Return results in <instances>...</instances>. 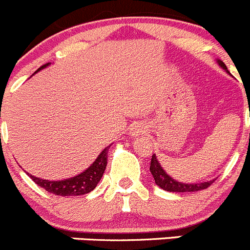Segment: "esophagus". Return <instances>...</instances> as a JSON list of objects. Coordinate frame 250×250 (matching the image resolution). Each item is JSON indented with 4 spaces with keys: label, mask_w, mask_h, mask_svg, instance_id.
Listing matches in <instances>:
<instances>
[{
    "label": "esophagus",
    "mask_w": 250,
    "mask_h": 250,
    "mask_svg": "<svg viewBox=\"0 0 250 250\" xmlns=\"http://www.w3.org/2000/svg\"><path fill=\"white\" fill-rule=\"evenodd\" d=\"M128 132H129V134L132 137L139 136L141 133L144 132V125H142V123H138V122L133 123V125L129 127V130H128Z\"/></svg>",
    "instance_id": "34e87169"
}]
</instances>
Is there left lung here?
<instances>
[{"mask_svg": "<svg viewBox=\"0 0 250 250\" xmlns=\"http://www.w3.org/2000/svg\"><path fill=\"white\" fill-rule=\"evenodd\" d=\"M217 62H218V65H220L223 70H226V71L229 74V71H228L225 62H221V60H217ZM149 170H150L151 175H153L155 184H157L160 188H163V190L165 191H170V192H195V191L205 190V188H208L211 184H213L214 181V180H209L207 181V183H196V184L179 183V181L174 180L169 174H167V171L163 169L160 163L158 162L155 154H154L153 158H151L150 167H149Z\"/></svg>", "mask_w": 250, "mask_h": 250, "instance_id": "left-lung-1", "label": "left lung"}]
</instances>
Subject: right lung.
Returning a JSON list of instances; mask_svg holds the SVG:
<instances>
[{
	"label": "right lung",
	"instance_id": "add662e5",
	"mask_svg": "<svg viewBox=\"0 0 250 250\" xmlns=\"http://www.w3.org/2000/svg\"><path fill=\"white\" fill-rule=\"evenodd\" d=\"M49 65L45 64L43 66L39 67L37 71L44 69ZM36 71V72H37ZM108 146L107 148H104V150L100 153V155L97 157V159L85 170L81 174L76 175L74 178L65 179V180H59V181H50V180H44V179H39L33 176V175H29V178L39 185L41 188H43L44 190H46L48 192L54 193L58 196H79V195H85V193L91 192L93 188H96L99 181L101 180L102 175H104V169L107 167V154H108Z\"/></svg>",
	"mask_w": 250,
	"mask_h": 250
}]
</instances>
